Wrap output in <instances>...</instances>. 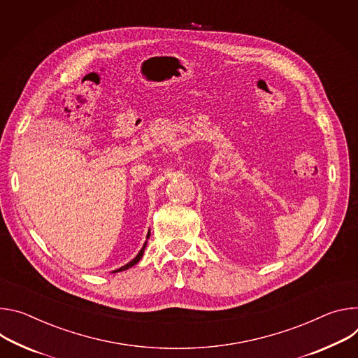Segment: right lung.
<instances>
[{"label":"right lung","instance_id":"obj_1","mask_svg":"<svg viewBox=\"0 0 358 358\" xmlns=\"http://www.w3.org/2000/svg\"><path fill=\"white\" fill-rule=\"evenodd\" d=\"M149 236H150V230L148 231V236H146V239H149ZM145 248H146V242H145V245H143V248L141 249V252L136 255V257L135 259H132L129 263H127L125 266H122L121 268H117V270H113V273H117V271H124V270H128L129 267H132V266H135L141 259H142V256H143V252H145Z\"/></svg>","mask_w":358,"mask_h":358}]
</instances>
